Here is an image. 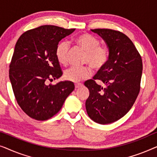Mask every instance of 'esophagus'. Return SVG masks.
I'll use <instances>...</instances> for the list:
<instances>
[{
    "label": "esophagus",
    "instance_id": "34e87169",
    "mask_svg": "<svg viewBox=\"0 0 157 157\" xmlns=\"http://www.w3.org/2000/svg\"><path fill=\"white\" fill-rule=\"evenodd\" d=\"M81 86H82V84L80 83H75V88L76 89H78V88H80Z\"/></svg>",
    "mask_w": 157,
    "mask_h": 157
}]
</instances>
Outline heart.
I'll list each match as a JSON object with an SVG mask.
<instances>
[{"instance_id": "heart-1", "label": "heart", "mask_w": 157, "mask_h": 157, "mask_svg": "<svg viewBox=\"0 0 157 157\" xmlns=\"http://www.w3.org/2000/svg\"><path fill=\"white\" fill-rule=\"evenodd\" d=\"M74 42L86 52L84 62L89 63L95 70H101L106 66L109 59L110 52L108 47L101 46L100 40L92 34L84 33L74 38ZM70 46L66 40L61 41L56 49L58 62L65 66L68 63ZM92 71L89 66H72L64 72V78L72 82L85 80L91 76Z\"/></svg>"}]
</instances>
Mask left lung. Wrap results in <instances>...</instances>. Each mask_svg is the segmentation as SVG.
<instances>
[{
	"mask_svg": "<svg viewBox=\"0 0 157 157\" xmlns=\"http://www.w3.org/2000/svg\"><path fill=\"white\" fill-rule=\"evenodd\" d=\"M101 37L110 52L106 66L84 85L89 90L86 101L89 117L96 123H113L130 110L140 91L142 60L129 38L108 29H92ZM101 80L105 86L97 85Z\"/></svg>",
	"mask_w": 157,
	"mask_h": 157,
	"instance_id": "1",
	"label": "left lung"
}]
</instances>
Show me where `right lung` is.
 Here are the masks:
<instances>
[{
  "mask_svg": "<svg viewBox=\"0 0 157 157\" xmlns=\"http://www.w3.org/2000/svg\"><path fill=\"white\" fill-rule=\"evenodd\" d=\"M74 31L45 25L25 31L17 40L9 66V78L17 103L32 119H51L74 90L71 81L47 84L63 74L56 49L62 38Z\"/></svg>",
  "mask_w": 157,
  "mask_h": 157,
  "instance_id": "1",
  "label": "right lung"
}]
</instances>
